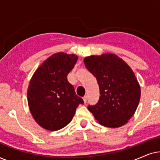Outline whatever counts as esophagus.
<instances>
[{"mask_svg": "<svg viewBox=\"0 0 160 160\" xmlns=\"http://www.w3.org/2000/svg\"><path fill=\"white\" fill-rule=\"evenodd\" d=\"M83 100H84V103H86L87 101V96H84V97L83 98Z\"/></svg>", "mask_w": 160, "mask_h": 160, "instance_id": "34e87169", "label": "esophagus"}]
</instances>
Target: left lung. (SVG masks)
<instances>
[{"label": "left lung", "instance_id": "8db88e82", "mask_svg": "<svg viewBox=\"0 0 160 160\" xmlns=\"http://www.w3.org/2000/svg\"><path fill=\"white\" fill-rule=\"evenodd\" d=\"M87 68L97 78L99 101L88 109L95 119L108 128H119L134 115L141 98V87L131 68L112 53L84 59Z\"/></svg>", "mask_w": 160, "mask_h": 160}]
</instances>
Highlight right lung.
<instances>
[{
	"label": "right lung",
	"instance_id": "add662e5",
	"mask_svg": "<svg viewBox=\"0 0 160 160\" xmlns=\"http://www.w3.org/2000/svg\"><path fill=\"white\" fill-rule=\"evenodd\" d=\"M77 60L73 54H52L30 81L28 106L35 121L43 129L56 131L63 128L71 122L78 105L84 103L67 79Z\"/></svg>",
	"mask_w": 160,
	"mask_h": 160
}]
</instances>
